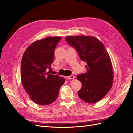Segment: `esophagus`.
I'll return each instance as SVG.
<instances>
[{"mask_svg": "<svg viewBox=\"0 0 133 133\" xmlns=\"http://www.w3.org/2000/svg\"><path fill=\"white\" fill-rule=\"evenodd\" d=\"M66 78L68 79H74V76L73 75H71L70 76H66Z\"/></svg>", "mask_w": 133, "mask_h": 133, "instance_id": "esophagus-1", "label": "esophagus"}]
</instances>
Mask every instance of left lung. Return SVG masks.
<instances>
[{"label": "left lung", "instance_id": "left-lung-1", "mask_svg": "<svg viewBox=\"0 0 133 133\" xmlns=\"http://www.w3.org/2000/svg\"><path fill=\"white\" fill-rule=\"evenodd\" d=\"M66 41L75 48L79 57L87 65L85 73L76 76L82 83V88L78 92L83 101L96 103L109 91L113 83V71L109 55L103 44L91 36H69Z\"/></svg>", "mask_w": 133, "mask_h": 133}]
</instances>
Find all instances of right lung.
Wrapping results in <instances>:
<instances>
[{
  "instance_id": "obj_1",
  "label": "right lung",
  "mask_w": 133,
  "mask_h": 133,
  "mask_svg": "<svg viewBox=\"0 0 133 133\" xmlns=\"http://www.w3.org/2000/svg\"><path fill=\"white\" fill-rule=\"evenodd\" d=\"M62 38L50 37L38 40L30 44L23 55L22 85L30 99L39 105H49L55 101L65 81L62 76L46 72L53 63L54 49Z\"/></svg>"
}]
</instances>
